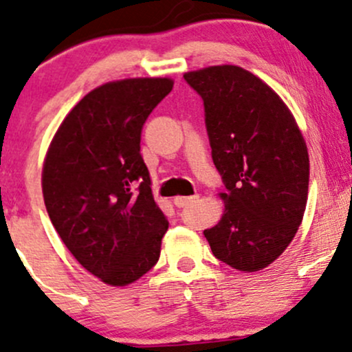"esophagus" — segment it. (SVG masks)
Instances as JSON below:
<instances>
[{"mask_svg": "<svg viewBox=\"0 0 352 352\" xmlns=\"http://www.w3.org/2000/svg\"><path fill=\"white\" fill-rule=\"evenodd\" d=\"M197 199H199V195H194V197H175V199H173V204H175L177 207H187V206H190V204H194Z\"/></svg>", "mask_w": 352, "mask_h": 352, "instance_id": "34e87169", "label": "esophagus"}]
</instances>
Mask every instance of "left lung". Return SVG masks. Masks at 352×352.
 I'll return each mask as SVG.
<instances>
[{
	"label": "left lung",
	"mask_w": 352,
	"mask_h": 352,
	"mask_svg": "<svg viewBox=\"0 0 352 352\" xmlns=\"http://www.w3.org/2000/svg\"><path fill=\"white\" fill-rule=\"evenodd\" d=\"M202 96L212 158L226 184L223 214L204 230L219 261L257 272L287 249L302 222L309 153L294 115L258 76L235 65L184 73Z\"/></svg>",
	"instance_id": "obj_1"
}]
</instances>
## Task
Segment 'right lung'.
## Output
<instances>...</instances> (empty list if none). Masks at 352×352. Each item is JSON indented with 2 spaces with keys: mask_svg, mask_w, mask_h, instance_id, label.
<instances>
[{
  "mask_svg": "<svg viewBox=\"0 0 352 352\" xmlns=\"http://www.w3.org/2000/svg\"><path fill=\"white\" fill-rule=\"evenodd\" d=\"M172 78H125L96 87L69 110L43 160L46 212L73 257L113 287L157 264L168 222L140 155L145 120Z\"/></svg>",
  "mask_w": 352,
  "mask_h": 352,
  "instance_id": "1",
  "label": "right lung"
}]
</instances>
